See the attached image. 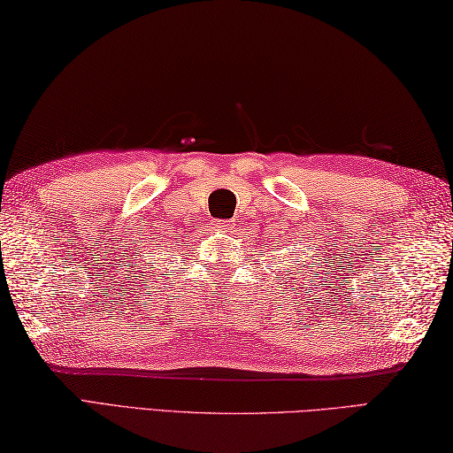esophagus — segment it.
<instances>
[{"mask_svg": "<svg viewBox=\"0 0 453 453\" xmlns=\"http://www.w3.org/2000/svg\"><path fill=\"white\" fill-rule=\"evenodd\" d=\"M211 227L219 229V232H227L229 224H227V221H224V219H216V221H211Z\"/></svg>", "mask_w": 453, "mask_h": 453, "instance_id": "1", "label": "esophagus"}]
</instances>
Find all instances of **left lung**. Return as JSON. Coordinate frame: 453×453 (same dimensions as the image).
<instances>
[{"label": "left lung", "instance_id": "1", "mask_svg": "<svg viewBox=\"0 0 453 453\" xmlns=\"http://www.w3.org/2000/svg\"><path fill=\"white\" fill-rule=\"evenodd\" d=\"M297 263H300V261H297Z\"/></svg>", "mask_w": 453, "mask_h": 453}]
</instances>
